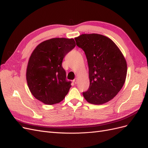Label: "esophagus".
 I'll list each match as a JSON object with an SVG mask.
<instances>
[{
    "label": "esophagus",
    "mask_w": 148,
    "mask_h": 148,
    "mask_svg": "<svg viewBox=\"0 0 148 148\" xmlns=\"http://www.w3.org/2000/svg\"><path fill=\"white\" fill-rule=\"evenodd\" d=\"M78 79L77 78H75V79L73 80V82L75 83V84H77V83H78Z\"/></svg>",
    "instance_id": "34e87169"
}]
</instances>
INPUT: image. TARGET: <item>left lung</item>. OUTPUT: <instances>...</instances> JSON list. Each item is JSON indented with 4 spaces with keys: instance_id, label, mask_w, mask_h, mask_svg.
Instances as JSON below:
<instances>
[{
    "instance_id": "8db88e82",
    "label": "left lung",
    "mask_w": 148,
    "mask_h": 148,
    "mask_svg": "<svg viewBox=\"0 0 148 148\" xmlns=\"http://www.w3.org/2000/svg\"><path fill=\"white\" fill-rule=\"evenodd\" d=\"M86 55L89 87L83 95L88 102L100 105L112 99L123 87L127 73L125 58L110 39L99 34H83L75 38Z\"/></svg>"
}]
</instances>
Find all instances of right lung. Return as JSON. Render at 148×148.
Listing matches in <instances>:
<instances>
[{
    "label": "right lung",
    "mask_w": 148,
    "mask_h": 148,
    "mask_svg": "<svg viewBox=\"0 0 148 148\" xmlns=\"http://www.w3.org/2000/svg\"><path fill=\"white\" fill-rule=\"evenodd\" d=\"M73 39L52 38L40 43L31 53L26 80L31 94L44 104L63 100L71 86L62 67L64 58L75 47Z\"/></svg>",
    "instance_id": "add662e5"
}]
</instances>
